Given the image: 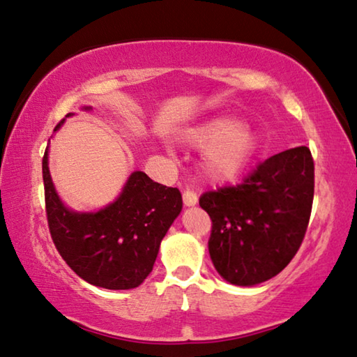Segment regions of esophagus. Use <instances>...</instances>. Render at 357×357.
<instances>
[{"instance_id": "34e87169", "label": "esophagus", "mask_w": 357, "mask_h": 357, "mask_svg": "<svg viewBox=\"0 0 357 357\" xmlns=\"http://www.w3.org/2000/svg\"><path fill=\"white\" fill-rule=\"evenodd\" d=\"M183 202H184L185 206H195V204L198 203L197 193L193 192V190H190V189L184 190V193H183Z\"/></svg>"}]
</instances>
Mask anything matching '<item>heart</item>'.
Segmentation results:
<instances>
[{
	"label": "heart",
	"mask_w": 357,
	"mask_h": 357,
	"mask_svg": "<svg viewBox=\"0 0 357 357\" xmlns=\"http://www.w3.org/2000/svg\"><path fill=\"white\" fill-rule=\"evenodd\" d=\"M185 140L192 146L206 149L203 172L219 183L236 178L249 165L258 144L250 126L233 116L211 118L189 130Z\"/></svg>",
	"instance_id": "1"
}]
</instances>
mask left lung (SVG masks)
<instances>
[{"label":"left lung","mask_w":357,"mask_h":357,"mask_svg":"<svg viewBox=\"0 0 357 357\" xmlns=\"http://www.w3.org/2000/svg\"><path fill=\"white\" fill-rule=\"evenodd\" d=\"M315 165L307 146L259 162L238 185L204 192L200 206L213 222L208 249L223 279L250 287L288 266L309 227Z\"/></svg>","instance_id":"1"}]
</instances>
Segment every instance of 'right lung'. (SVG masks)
<instances>
[{"label":"right lung","instance_id":"1","mask_svg":"<svg viewBox=\"0 0 357 357\" xmlns=\"http://www.w3.org/2000/svg\"><path fill=\"white\" fill-rule=\"evenodd\" d=\"M42 178L48 229L69 268L100 288L130 289L142 285L153 271L162 239L183 209L176 187L162 185L146 173L134 172L107 208L98 213H75L64 206L53 187L48 148L42 159Z\"/></svg>","mask_w":357,"mask_h":357}]
</instances>
